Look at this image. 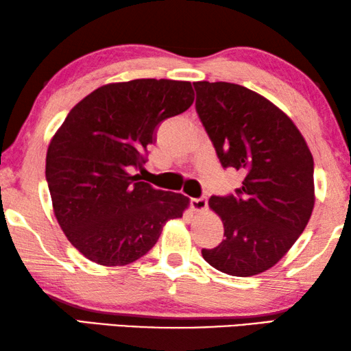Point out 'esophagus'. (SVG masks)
Returning a JSON list of instances; mask_svg holds the SVG:
<instances>
[{
	"label": "esophagus",
	"mask_w": 351,
	"mask_h": 351,
	"mask_svg": "<svg viewBox=\"0 0 351 351\" xmlns=\"http://www.w3.org/2000/svg\"><path fill=\"white\" fill-rule=\"evenodd\" d=\"M206 206H208V199H206L205 196L191 199V208L194 211H204Z\"/></svg>",
	"instance_id": "esophagus-1"
}]
</instances>
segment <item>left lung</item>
Masks as SVG:
<instances>
[{
  "mask_svg": "<svg viewBox=\"0 0 351 351\" xmlns=\"http://www.w3.org/2000/svg\"><path fill=\"white\" fill-rule=\"evenodd\" d=\"M196 112L223 169L244 174L234 194L211 196L223 239L204 260L233 277L261 274L300 237L314 206V162L294 123L238 84L194 82Z\"/></svg>",
  "mask_w": 351,
  "mask_h": 351,
  "instance_id": "1",
  "label": "left lung"
}]
</instances>
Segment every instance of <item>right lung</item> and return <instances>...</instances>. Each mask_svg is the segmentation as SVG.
Listing matches in <instances>:
<instances>
[{"mask_svg":"<svg viewBox=\"0 0 351 351\" xmlns=\"http://www.w3.org/2000/svg\"><path fill=\"white\" fill-rule=\"evenodd\" d=\"M193 101L191 82L135 79L95 90L68 113L46 154V182L63 233L90 261L134 263L182 217L188 197L130 172L146 163L157 125Z\"/></svg>","mask_w":351,"mask_h":351,"instance_id":"right-lung-1","label":"right lung"}]
</instances>
